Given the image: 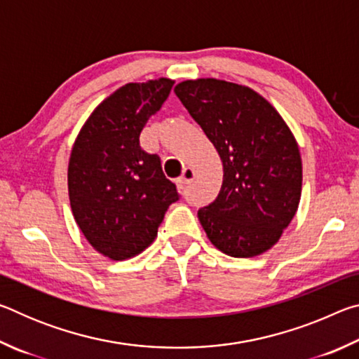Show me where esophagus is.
<instances>
[{
  "instance_id": "esophagus-1",
  "label": "esophagus",
  "mask_w": 359,
  "mask_h": 359,
  "mask_svg": "<svg viewBox=\"0 0 359 359\" xmlns=\"http://www.w3.org/2000/svg\"><path fill=\"white\" fill-rule=\"evenodd\" d=\"M193 180H194V172L191 171V169L185 168V169H184V174H182V177L177 180V185H179L180 188H187L188 185L191 184Z\"/></svg>"
}]
</instances>
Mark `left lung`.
Returning a JSON list of instances; mask_svg holds the SVG:
<instances>
[{"instance_id": "obj_1", "label": "left lung", "mask_w": 359, "mask_h": 359, "mask_svg": "<svg viewBox=\"0 0 359 359\" xmlns=\"http://www.w3.org/2000/svg\"><path fill=\"white\" fill-rule=\"evenodd\" d=\"M214 144L223 184L198 210L209 241L234 258L276 245L297 210L302 161L293 133L269 101L245 85L196 79L174 88Z\"/></svg>"}]
</instances>
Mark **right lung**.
<instances>
[{"label":"right lung","instance_id":"1","mask_svg":"<svg viewBox=\"0 0 359 359\" xmlns=\"http://www.w3.org/2000/svg\"><path fill=\"white\" fill-rule=\"evenodd\" d=\"M166 77L126 83L95 109L79 131L68 166V191L77 226L96 252L121 261L155 241L177 188L163 174L158 155L139 135L168 100Z\"/></svg>","mask_w":359,"mask_h":359}]
</instances>
